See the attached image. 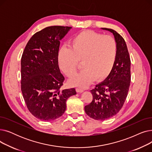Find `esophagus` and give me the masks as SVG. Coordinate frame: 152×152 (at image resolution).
Segmentation results:
<instances>
[{"label": "esophagus", "mask_w": 152, "mask_h": 152, "mask_svg": "<svg viewBox=\"0 0 152 152\" xmlns=\"http://www.w3.org/2000/svg\"><path fill=\"white\" fill-rule=\"evenodd\" d=\"M84 89H81V88H80V87H77V88H76V91L77 92H80V93H81V92H84Z\"/></svg>", "instance_id": "obj_1"}]
</instances>
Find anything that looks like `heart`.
<instances>
[{
    "mask_svg": "<svg viewBox=\"0 0 152 152\" xmlns=\"http://www.w3.org/2000/svg\"><path fill=\"white\" fill-rule=\"evenodd\" d=\"M118 46L111 36L84 31L71 40L70 49L62 47L58 53L60 69L67 76H73L83 62L84 68L70 79L72 85L86 87L97 77L106 78L112 71L116 62Z\"/></svg>",
    "mask_w": 152,
    "mask_h": 152,
    "instance_id": "heart-1",
    "label": "heart"
}]
</instances>
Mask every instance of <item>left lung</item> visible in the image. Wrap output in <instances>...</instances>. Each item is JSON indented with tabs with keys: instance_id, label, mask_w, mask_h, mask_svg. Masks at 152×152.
<instances>
[{
	"instance_id": "8db88e82",
	"label": "left lung",
	"mask_w": 152,
	"mask_h": 152,
	"mask_svg": "<svg viewBox=\"0 0 152 152\" xmlns=\"http://www.w3.org/2000/svg\"><path fill=\"white\" fill-rule=\"evenodd\" d=\"M101 29L113 33L118 46L117 57L110 75L91 91L93 100L84 110L90 118L103 121L116 115L123 106L131 83V60L123 37L113 29Z\"/></svg>"
}]
</instances>
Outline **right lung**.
<instances>
[{"label":"right lung","mask_w":152,"mask_h":152,"mask_svg":"<svg viewBox=\"0 0 152 152\" xmlns=\"http://www.w3.org/2000/svg\"><path fill=\"white\" fill-rule=\"evenodd\" d=\"M71 27L53 26L35 33L21 60V89L30 113L42 121H53L65 113L75 88L61 90L65 77L58 66L60 40Z\"/></svg>","instance_id":"1"}]
</instances>
